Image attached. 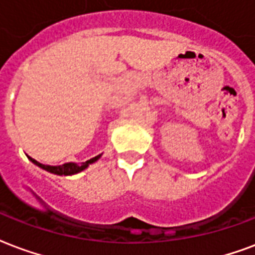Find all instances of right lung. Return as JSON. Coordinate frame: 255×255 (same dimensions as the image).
Wrapping results in <instances>:
<instances>
[{
    "instance_id": "right-lung-1",
    "label": "right lung",
    "mask_w": 255,
    "mask_h": 255,
    "mask_svg": "<svg viewBox=\"0 0 255 255\" xmlns=\"http://www.w3.org/2000/svg\"><path fill=\"white\" fill-rule=\"evenodd\" d=\"M28 158L33 164H36V166H38L40 168H42V170L48 171V172H50V174L65 175V176H68V175L79 174V172H81V171H84L85 168H88L89 164L97 162L99 159L102 158V153H100V155H97V156H95V158L89 159V160H87V162L81 163V164L69 162V163H64V164H61V166H48V164H42V163L37 162L36 159L30 158V156H28Z\"/></svg>"
}]
</instances>
